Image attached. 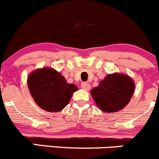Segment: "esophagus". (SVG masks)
I'll return each mask as SVG.
<instances>
[{
    "mask_svg": "<svg viewBox=\"0 0 159 159\" xmlns=\"http://www.w3.org/2000/svg\"><path fill=\"white\" fill-rule=\"evenodd\" d=\"M81 88H82L83 89H84L85 91H89V90H90L91 85L89 84V83L83 82L82 84H81Z\"/></svg>",
    "mask_w": 159,
    "mask_h": 159,
    "instance_id": "obj_1",
    "label": "esophagus"
}]
</instances>
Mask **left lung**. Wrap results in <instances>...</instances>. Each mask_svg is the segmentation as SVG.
Returning <instances> with one entry per match:
<instances>
[{"mask_svg":"<svg viewBox=\"0 0 159 159\" xmlns=\"http://www.w3.org/2000/svg\"><path fill=\"white\" fill-rule=\"evenodd\" d=\"M135 83L129 75L109 74L90 92L97 106L104 112H116L124 109L131 99Z\"/></svg>","mask_w":159,"mask_h":159,"instance_id":"obj_1","label":"left lung"}]
</instances>
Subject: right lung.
<instances>
[{"mask_svg": "<svg viewBox=\"0 0 159 159\" xmlns=\"http://www.w3.org/2000/svg\"><path fill=\"white\" fill-rule=\"evenodd\" d=\"M27 84L37 106L50 112L62 110L69 103L74 92L78 90L75 84L67 83L61 73L48 67L31 72Z\"/></svg>", "mask_w": 159, "mask_h": 159, "instance_id": "right-lung-1", "label": "right lung"}]
</instances>
